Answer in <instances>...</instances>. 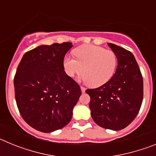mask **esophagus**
I'll return each instance as SVG.
<instances>
[{
  "label": "esophagus",
  "mask_w": 156,
  "mask_h": 156,
  "mask_svg": "<svg viewBox=\"0 0 156 156\" xmlns=\"http://www.w3.org/2000/svg\"><path fill=\"white\" fill-rule=\"evenodd\" d=\"M80 89H81V91H82L83 93H84L85 90H86V88L83 87H82V86L80 87Z\"/></svg>",
  "instance_id": "34e87169"
}]
</instances>
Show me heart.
<instances>
[{
    "label": "heart",
    "instance_id": "1",
    "mask_svg": "<svg viewBox=\"0 0 156 156\" xmlns=\"http://www.w3.org/2000/svg\"><path fill=\"white\" fill-rule=\"evenodd\" d=\"M74 55L75 58L66 55L63 59L66 73L73 77L83 72L80 80L93 87L104 85L115 73L117 58L113 51L95 45H84L76 48Z\"/></svg>",
    "mask_w": 156,
    "mask_h": 156
}]
</instances>
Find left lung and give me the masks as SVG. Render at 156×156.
I'll return each mask as SVG.
<instances>
[{"instance_id": "8db88e82", "label": "left lung", "mask_w": 156, "mask_h": 156, "mask_svg": "<svg viewBox=\"0 0 156 156\" xmlns=\"http://www.w3.org/2000/svg\"><path fill=\"white\" fill-rule=\"evenodd\" d=\"M118 65L113 76L102 86L87 89L90 115L98 126L112 130L124 129L138 114L143 100V78L133 54L108 43Z\"/></svg>"}]
</instances>
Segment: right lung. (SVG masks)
Masks as SVG:
<instances>
[{
	"mask_svg": "<svg viewBox=\"0 0 156 156\" xmlns=\"http://www.w3.org/2000/svg\"><path fill=\"white\" fill-rule=\"evenodd\" d=\"M72 43L41 45L25 53L14 78L16 104L23 119L44 133L70 122L81 95L80 85L64 71Z\"/></svg>",
	"mask_w": 156,
	"mask_h": 156,
	"instance_id": "right-lung-1",
	"label": "right lung"
}]
</instances>
